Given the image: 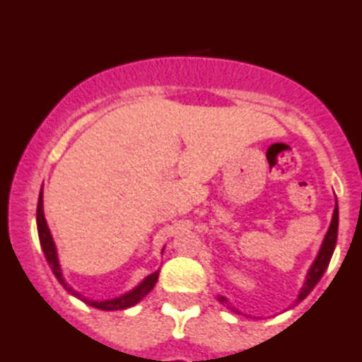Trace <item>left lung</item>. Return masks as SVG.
I'll use <instances>...</instances> for the list:
<instances>
[{
  "mask_svg": "<svg viewBox=\"0 0 362 362\" xmlns=\"http://www.w3.org/2000/svg\"><path fill=\"white\" fill-rule=\"evenodd\" d=\"M337 235H338V204H334V211H333L332 223H329V229H328V232H326L325 241H322V246H321V250H319L317 257H315L314 264H312V267L309 269L307 279H305V283H303L302 290H300V295H298V298H296V302H302V300L305 298V296L309 295L312 290H314L315 284H317L319 279L322 277V274L326 272V269H328V265H329V260H332L334 246H337ZM218 300L222 303L227 302V298H223V296H218ZM232 310H235V309H232Z\"/></svg>",
  "mask_w": 362,
  "mask_h": 362,
  "instance_id": "left-lung-1",
  "label": "left lung"
}]
</instances>
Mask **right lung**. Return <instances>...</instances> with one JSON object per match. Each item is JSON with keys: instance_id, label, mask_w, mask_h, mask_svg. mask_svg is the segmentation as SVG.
I'll return each instance as SVG.
<instances>
[{"instance_id": "right-lung-1", "label": "right lung", "mask_w": 362, "mask_h": 362, "mask_svg": "<svg viewBox=\"0 0 362 362\" xmlns=\"http://www.w3.org/2000/svg\"><path fill=\"white\" fill-rule=\"evenodd\" d=\"M36 223H37V235H40V243H41V248H43L45 258H47L48 265H50L52 272L55 274V277H57V279H59V283L62 284V286L66 288V290L69 291L71 295H74L76 298L83 300V302L88 303V305L95 307V309H100V310H123V309H128V307H133V305H135V303H139L140 300H142L144 296L147 295V293H151L152 288L156 286V281H158L159 272H154V274H151V276H147L146 279H144L142 283H140L139 286L135 288V290H132L130 293H127V295H123V296H117V298L102 300V302H97V300L85 298V296L79 295L78 291L72 290L69 284L66 283V279H64V276H62V271H60V264H59V257H57L55 243H53L50 229H48L47 220H45V213H43V187H41L40 199H37Z\"/></svg>"}]
</instances>
